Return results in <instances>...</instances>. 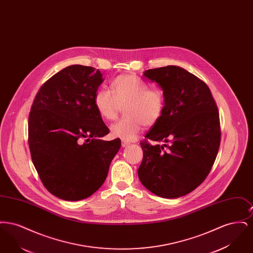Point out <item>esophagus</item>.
Wrapping results in <instances>:
<instances>
[{
    "instance_id": "1",
    "label": "esophagus",
    "mask_w": 253,
    "mask_h": 253,
    "mask_svg": "<svg viewBox=\"0 0 253 253\" xmlns=\"http://www.w3.org/2000/svg\"><path fill=\"white\" fill-rule=\"evenodd\" d=\"M121 145H122V147H127V146L130 145V142H128V141H126V140H122V141H121Z\"/></svg>"
}]
</instances>
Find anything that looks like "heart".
<instances>
[{"label":"heart","instance_id":"obj_1","mask_svg":"<svg viewBox=\"0 0 253 253\" xmlns=\"http://www.w3.org/2000/svg\"><path fill=\"white\" fill-rule=\"evenodd\" d=\"M112 91L100 88L95 95V106L105 121L117 119L125 106L124 119L110 127L112 136L122 140H133L145 126H153L162 118L165 96L158 87L148 84L132 74L118 76L111 84Z\"/></svg>","mask_w":253,"mask_h":253}]
</instances>
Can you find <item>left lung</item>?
Returning <instances> with one entry per match:
<instances>
[{"instance_id": "1", "label": "left lung", "mask_w": 253, "mask_h": 253, "mask_svg": "<svg viewBox=\"0 0 253 253\" xmlns=\"http://www.w3.org/2000/svg\"><path fill=\"white\" fill-rule=\"evenodd\" d=\"M144 77L162 88L165 110L140 142L138 177L150 192L177 198L202 184L215 161L221 141L216 102L202 80L178 66L149 69Z\"/></svg>"}]
</instances>
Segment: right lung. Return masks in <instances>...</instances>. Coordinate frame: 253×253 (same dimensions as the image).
<instances>
[{
  "mask_svg": "<svg viewBox=\"0 0 253 253\" xmlns=\"http://www.w3.org/2000/svg\"><path fill=\"white\" fill-rule=\"evenodd\" d=\"M102 74L91 66L70 65L40 88L28 118L32 162L49 193L67 201L91 196L101 187L121 139L109 133L95 106Z\"/></svg>",
  "mask_w": 253,
  "mask_h": 253,
  "instance_id": "right-lung-1",
  "label": "right lung"
}]
</instances>
